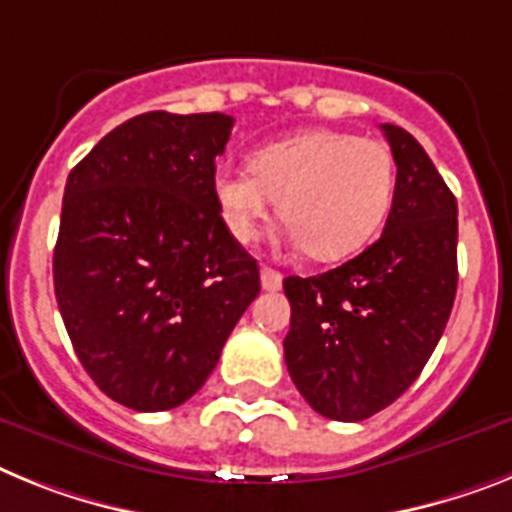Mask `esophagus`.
Returning a JSON list of instances; mask_svg holds the SVG:
<instances>
[{"label":"esophagus","instance_id":"34e87169","mask_svg":"<svg viewBox=\"0 0 512 512\" xmlns=\"http://www.w3.org/2000/svg\"><path fill=\"white\" fill-rule=\"evenodd\" d=\"M260 281H263L265 291H278L283 286L281 273L273 268H268V265H263V270H260Z\"/></svg>","mask_w":512,"mask_h":512}]
</instances>
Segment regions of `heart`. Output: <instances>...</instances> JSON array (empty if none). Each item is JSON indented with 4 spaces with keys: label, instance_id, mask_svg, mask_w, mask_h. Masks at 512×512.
Wrapping results in <instances>:
<instances>
[{
    "label": "heart",
    "instance_id": "1",
    "mask_svg": "<svg viewBox=\"0 0 512 512\" xmlns=\"http://www.w3.org/2000/svg\"><path fill=\"white\" fill-rule=\"evenodd\" d=\"M395 192V158L372 137L309 130L257 148L249 169L221 163L213 197L229 234L255 242L273 197L294 242L315 260H341L375 236Z\"/></svg>",
    "mask_w": 512,
    "mask_h": 512
}]
</instances>
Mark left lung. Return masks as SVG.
<instances>
[{
  "label": "left lung",
  "instance_id": "left-lung-1",
  "mask_svg": "<svg viewBox=\"0 0 512 512\" xmlns=\"http://www.w3.org/2000/svg\"><path fill=\"white\" fill-rule=\"evenodd\" d=\"M395 158L393 208L362 255L312 278L289 276L283 356L317 414L362 422L422 375L458 289V205L424 148L382 124Z\"/></svg>",
  "mask_w": 512,
  "mask_h": 512
}]
</instances>
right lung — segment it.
Segmentation results:
<instances>
[{
    "instance_id": "right-lung-1",
    "label": "right lung",
    "mask_w": 512,
    "mask_h": 512,
    "mask_svg": "<svg viewBox=\"0 0 512 512\" xmlns=\"http://www.w3.org/2000/svg\"><path fill=\"white\" fill-rule=\"evenodd\" d=\"M231 127L218 111H148L67 176L54 294L85 372L127 409L192 398L260 294L213 197Z\"/></svg>"
}]
</instances>
